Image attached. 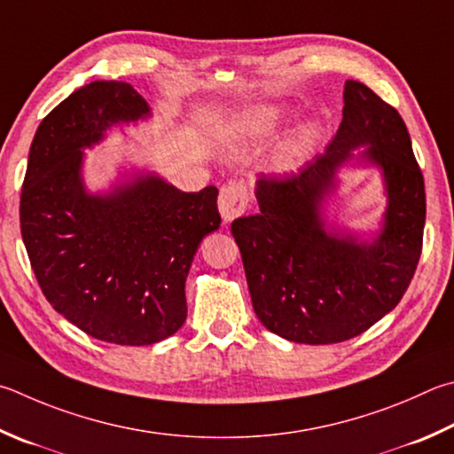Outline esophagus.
I'll list each match as a JSON object with an SVG mask.
<instances>
[{
    "label": "esophagus",
    "mask_w": 454,
    "mask_h": 454,
    "mask_svg": "<svg viewBox=\"0 0 454 454\" xmlns=\"http://www.w3.org/2000/svg\"><path fill=\"white\" fill-rule=\"evenodd\" d=\"M248 206V188L244 183H228L220 188L218 208L222 214V220L230 224L234 218L242 216Z\"/></svg>",
    "instance_id": "obj_1"
}]
</instances>
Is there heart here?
<instances>
[{"mask_svg": "<svg viewBox=\"0 0 454 454\" xmlns=\"http://www.w3.org/2000/svg\"><path fill=\"white\" fill-rule=\"evenodd\" d=\"M279 122H282V111H279L278 106L255 105V106H250V109H246L244 113H240L236 127L240 130H246V133L266 137V135L274 133ZM316 137H317L316 125H306L300 133V145L308 146L313 143V138Z\"/></svg>", "mask_w": 454, "mask_h": 454, "instance_id": "b5f03b06", "label": "heart"}]
</instances>
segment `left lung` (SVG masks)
Returning <instances> with one entry per match:
<instances>
[{"mask_svg":"<svg viewBox=\"0 0 454 454\" xmlns=\"http://www.w3.org/2000/svg\"><path fill=\"white\" fill-rule=\"evenodd\" d=\"M343 103L325 153L298 172L260 175V212L232 222L255 316L295 343L364 333L401 301L421 258L425 180L405 122L359 81H345ZM345 163L377 166L384 176L387 208L369 241L325 224L323 204Z\"/></svg>","mask_w":454,"mask_h":454,"instance_id":"left-lung-1","label":"left lung"}]
</instances>
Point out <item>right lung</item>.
Instances as JSON below:
<instances>
[{
  "label": "right lung",
  "mask_w": 454,
  "mask_h": 454,
  "mask_svg": "<svg viewBox=\"0 0 454 454\" xmlns=\"http://www.w3.org/2000/svg\"><path fill=\"white\" fill-rule=\"evenodd\" d=\"M148 117L133 85L77 89L37 127L21 188V236L41 292L73 325L117 345H153L183 327L188 270L220 228L216 186L183 192L137 172L109 192L87 191L85 148Z\"/></svg>",
  "instance_id": "obj_1"
}]
</instances>
